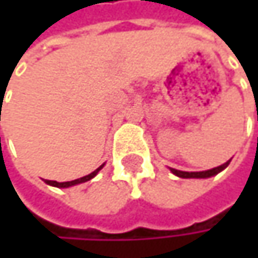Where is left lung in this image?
Masks as SVG:
<instances>
[{
	"instance_id": "8db88e82",
	"label": "left lung",
	"mask_w": 258,
	"mask_h": 258,
	"mask_svg": "<svg viewBox=\"0 0 258 258\" xmlns=\"http://www.w3.org/2000/svg\"><path fill=\"white\" fill-rule=\"evenodd\" d=\"M230 161H232V158L227 161V163H224V164H221V166H218V167H215V169H211V170H205V172H182V170H176V169H170V172L173 173V175H176V176H179V178H211V176H215V175H218L220 172H223L229 164H230Z\"/></svg>"
}]
</instances>
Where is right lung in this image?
Returning a JSON list of instances; mask_svg holds the SVG:
<instances>
[{
    "label": "right lung",
    "mask_w": 258,
    "mask_h": 258,
    "mask_svg": "<svg viewBox=\"0 0 258 258\" xmlns=\"http://www.w3.org/2000/svg\"><path fill=\"white\" fill-rule=\"evenodd\" d=\"M103 166L104 164H101L97 170H94L92 173H89V175H86V176H83V178H79V179L75 180H69V182H56V180H44L46 183H49V185H52V186H58V188H69V186H73V185H78V183H82V182H86V180L92 179L101 169H103Z\"/></svg>",
    "instance_id": "right-lung-1"
}]
</instances>
